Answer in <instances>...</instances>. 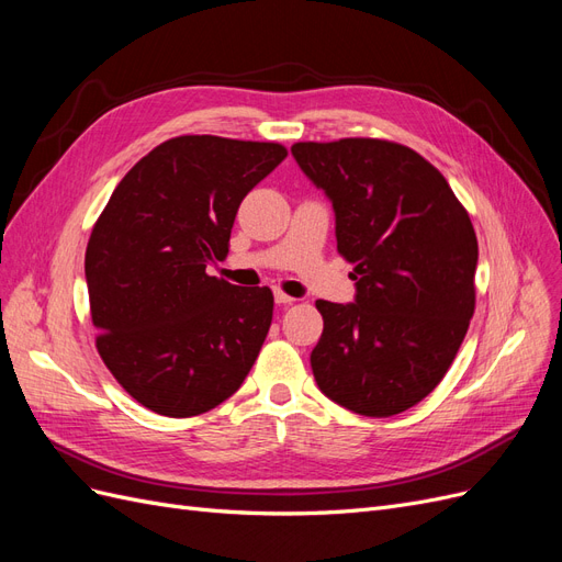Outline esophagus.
<instances>
[{"label": "esophagus", "instance_id": "esophagus-1", "mask_svg": "<svg viewBox=\"0 0 562 562\" xmlns=\"http://www.w3.org/2000/svg\"><path fill=\"white\" fill-rule=\"evenodd\" d=\"M274 300H277V304H291V302H295V297H291V295L283 293V291H274Z\"/></svg>", "mask_w": 562, "mask_h": 562}]
</instances>
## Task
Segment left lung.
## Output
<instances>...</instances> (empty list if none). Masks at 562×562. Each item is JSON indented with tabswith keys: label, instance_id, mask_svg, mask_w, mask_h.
I'll list each match as a JSON object with an SVG mask.
<instances>
[{
	"label": "left lung",
	"instance_id": "obj_1",
	"mask_svg": "<svg viewBox=\"0 0 562 562\" xmlns=\"http://www.w3.org/2000/svg\"><path fill=\"white\" fill-rule=\"evenodd\" d=\"M295 161L333 201L337 252L356 300H316L318 389L366 417H391L446 378L475 310L479 241L467 209L415 149L380 138L295 143Z\"/></svg>",
	"mask_w": 562,
	"mask_h": 562
}]
</instances>
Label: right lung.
<instances>
[{
	"instance_id": "add662e5",
	"label": "right lung",
	"mask_w": 562,
	"mask_h": 562,
	"mask_svg": "<svg viewBox=\"0 0 562 562\" xmlns=\"http://www.w3.org/2000/svg\"><path fill=\"white\" fill-rule=\"evenodd\" d=\"M279 143L178 135L116 184L87 246L95 347L151 413L194 417L239 389L274 314L267 285L206 274L244 196L285 159Z\"/></svg>"
}]
</instances>
